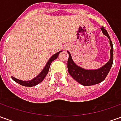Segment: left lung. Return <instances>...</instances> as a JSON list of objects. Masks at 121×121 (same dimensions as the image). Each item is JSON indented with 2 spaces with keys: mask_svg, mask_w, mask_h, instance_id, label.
Listing matches in <instances>:
<instances>
[{
  "mask_svg": "<svg viewBox=\"0 0 121 121\" xmlns=\"http://www.w3.org/2000/svg\"><path fill=\"white\" fill-rule=\"evenodd\" d=\"M102 32L106 35L109 39V44L111 46L110 50V59L104 66L95 70H86L79 67L74 63L72 59L70 52L69 53V59L67 61V68L69 73L76 82H78L84 86H89L100 83L106 78L108 74L111 69L113 61V47L108 33L103 26L100 28Z\"/></svg>",
  "mask_w": 121,
  "mask_h": 121,
  "instance_id": "left-lung-1",
  "label": "left lung"
}]
</instances>
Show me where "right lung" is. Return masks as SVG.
Wrapping results in <instances>:
<instances>
[{
    "instance_id": "1",
    "label": "right lung",
    "mask_w": 121,
    "mask_h": 121,
    "mask_svg": "<svg viewBox=\"0 0 121 121\" xmlns=\"http://www.w3.org/2000/svg\"><path fill=\"white\" fill-rule=\"evenodd\" d=\"M62 51V50H61ZM61 51H60L58 52L55 54L51 57V58L49 59V60L48 61V62L46 64V65L44 67V69H43V71L40 73L38 75H37L36 77H35L34 78L32 79L31 80H29V81H23V80H19V79H17L14 78L13 76H12V78L14 80L15 82H17L21 86H23L26 87H33L36 86L38 84H39L40 82L43 80V79L45 78V76H47V74L48 73V71H49V68H50V66L51 63L53 61L55 60L56 58H58V56H59V54L61 52Z\"/></svg>"
}]
</instances>
